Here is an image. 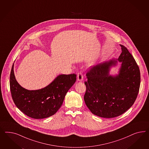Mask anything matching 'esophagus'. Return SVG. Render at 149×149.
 Returning <instances> with one entry per match:
<instances>
[{
    "label": "esophagus",
    "mask_w": 149,
    "mask_h": 149,
    "mask_svg": "<svg viewBox=\"0 0 149 149\" xmlns=\"http://www.w3.org/2000/svg\"><path fill=\"white\" fill-rule=\"evenodd\" d=\"M83 74L81 72H79L77 73V79L78 81H82L83 80Z\"/></svg>",
    "instance_id": "esophagus-1"
}]
</instances>
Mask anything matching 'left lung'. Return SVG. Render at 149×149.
Listing matches in <instances>:
<instances>
[{"instance_id": "1", "label": "left lung", "mask_w": 149, "mask_h": 149, "mask_svg": "<svg viewBox=\"0 0 149 149\" xmlns=\"http://www.w3.org/2000/svg\"><path fill=\"white\" fill-rule=\"evenodd\" d=\"M122 53L117 59L122 62L118 75L109 74L116 61L111 60L92 67L86 73L84 100L91 111L104 118L117 117L134 104L140 85L139 68L126 47L120 45Z\"/></svg>"}]
</instances>
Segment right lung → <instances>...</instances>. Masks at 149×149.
<instances>
[{
    "mask_svg": "<svg viewBox=\"0 0 149 149\" xmlns=\"http://www.w3.org/2000/svg\"><path fill=\"white\" fill-rule=\"evenodd\" d=\"M77 75H59L50 85L38 90H27L18 84L14 75V64L10 87L14 103L29 117L42 119L54 115L62 105L68 90L75 82Z\"/></svg>",
    "mask_w": 149,
    "mask_h": 149,
    "instance_id": "add662e5",
    "label": "right lung"
}]
</instances>
